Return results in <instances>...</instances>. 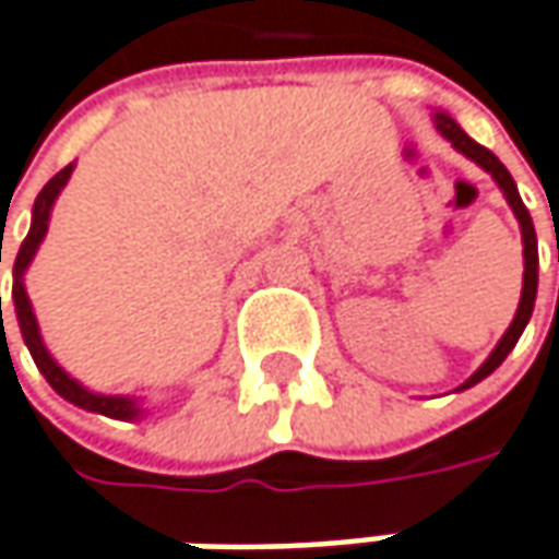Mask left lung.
<instances>
[{"label": "left lung", "instance_id": "left-lung-1", "mask_svg": "<svg viewBox=\"0 0 559 559\" xmlns=\"http://www.w3.org/2000/svg\"><path fill=\"white\" fill-rule=\"evenodd\" d=\"M437 129H440V135H445L455 148L465 154V157H472L475 164H480L493 180L500 182V189H503V195H507L509 209H512L515 217H519L522 243H525V278H522V300H519L515 319H512V325L507 329V335L500 338V345L493 347V354L484 360V367H480L472 379H465V385H462V389H468V385H475V382H480L484 377H490V373L507 360V354L515 347L519 335L525 332V325H528V319H532V310H535V294H538V240H535L532 214H528V209L522 205L519 189H515V182H512V177H509L507 167L500 164V157H497L493 151L484 148V145H477L475 139H468V135H465V129H459V122H455L452 116L437 114Z\"/></svg>", "mask_w": 559, "mask_h": 559}]
</instances>
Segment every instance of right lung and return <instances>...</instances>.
Returning a JSON list of instances; mask_svg holds the SVG:
<instances>
[{
  "label": "right lung",
  "mask_w": 559,
  "mask_h": 559,
  "mask_svg": "<svg viewBox=\"0 0 559 559\" xmlns=\"http://www.w3.org/2000/svg\"><path fill=\"white\" fill-rule=\"evenodd\" d=\"M69 177H72V164H69V167H62V170H59V174H56V177H52V180L47 182L44 189H40V195H37V202H34V221H31V230H27L24 243H21V249H17L15 287H12L17 325H21L24 345H27V350H31V357H34L37 370L47 377V382H50L52 389H56V392H59L66 402H72V405H79V408L97 411V414H107V417H119V420H126V417H139V411L142 408H135V402H129V399H116V395H94V392H87L84 385H79L75 379L69 377L62 367H56V360H52L50 354H47L44 338H40V329H37V319H34V310H31L27 290H24V284H21L24 269L31 265L34 252H37L40 240H44V234H47L52 202H56L59 189L66 186V180H69ZM0 262H2V255H0ZM0 322H2V297H0Z\"/></svg>",
  "instance_id": "add662e5"
}]
</instances>
